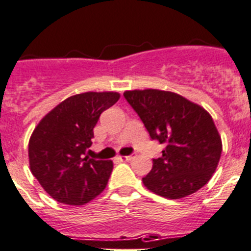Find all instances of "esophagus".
<instances>
[{
    "instance_id": "1",
    "label": "esophagus",
    "mask_w": 251,
    "mask_h": 251,
    "mask_svg": "<svg viewBox=\"0 0 251 251\" xmlns=\"http://www.w3.org/2000/svg\"><path fill=\"white\" fill-rule=\"evenodd\" d=\"M133 158H134V155H126V157H121V155H119L118 157V159L119 160H130V159H133Z\"/></svg>"
}]
</instances>
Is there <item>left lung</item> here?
<instances>
[{
  "label": "left lung",
  "mask_w": 251,
  "mask_h": 251,
  "mask_svg": "<svg viewBox=\"0 0 251 251\" xmlns=\"http://www.w3.org/2000/svg\"><path fill=\"white\" fill-rule=\"evenodd\" d=\"M123 96L151 139L167 146L162 157L153 159L144 185L168 199H180L204 187L217 169L223 149L210 114L173 92L135 89Z\"/></svg>",
  "instance_id": "8db88e82"
}]
</instances>
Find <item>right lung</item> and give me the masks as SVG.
I'll return each mask as SVG.
<instances>
[{
	"label": "right lung",
	"instance_id": "1",
	"mask_svg": "<svg viewBox=\"0 0 251 251\" xmlns=\"http://www.w3.org/2000/svg\"><path fill=\"white\" fill-rule=\"evenodd\" d=\"M117 92H86L64 100L46 114L29 138V168L59 203L83 205L100 194L113 162L84 157L102 112L119 100Z\"/></svg>",
	"mask_w": 251,
	"mask_h": 251
}]
</instances>
